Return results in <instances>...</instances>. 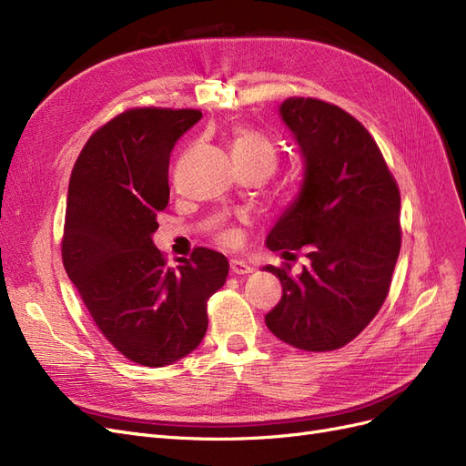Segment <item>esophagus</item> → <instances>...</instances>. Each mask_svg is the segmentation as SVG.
I'll return each instance as SVG.
<instances>
[{
	"label": "esophagus",
	"instance_id": "obj_1",
	"mask_svg": "<svg viewBox=\"0 0 466 466\" xmlns=\"http://www.w3.org/2000/svg\"><path fill=\"white\" fill-rule=\"evenodd\" d=\"M229 268H231V272L237 276H245V274L252 272V266H248L245 260H238V258H233L229 262Z\"/></svg>",
	"mask_w": 466,
	"mask_h": 466
}]
</instances>
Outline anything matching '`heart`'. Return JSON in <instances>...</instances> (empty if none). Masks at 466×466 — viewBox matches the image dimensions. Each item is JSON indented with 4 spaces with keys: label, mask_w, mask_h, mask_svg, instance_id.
Returning <instances> with one entry per match:
<instances>
[{
    "label": "heart",
    "mask_w": 466,
    "mask_h": 466,
    "mask_svg": "<svg viewBox=\"0 0 466 466\" xmlns=\"http://www.w3.org/2000/svg\"><path fill=\"white\" fill-rule=\"evenodd\" d=\"M231 155L233 159H257L262 161L264 165L270 167V171H274L276 161H278V153L274 144L262 136L257 130L250 128H237L231 137ZM237 238L235 231H225L221 235V241L225 245H231Z\"/></svg>",
    "instance_id": "heart-1"
}]
</instances>
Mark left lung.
<instances>
[{
	"mask_svg": "<svg viewBox=\"0 0 466 466\" xmlns=\"http://www.w3.org/2000/svg\"><path fill=\"white\" fill-rule=\"evenodd\" d=\"M279 118L298 142L303 180L266 237V247L307 250L298 276L279 278L281 301L266 327L307 351L346 346L383 305L400 252V194L377 144L348 112L317 98L291 96Z\"/></svg>",
	"mask_w": 466,
	"mask_h": 466,
	"instance_id": "1",
	"label": "left lung"
}]
</instances>
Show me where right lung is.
<instances>
[{"label":"right lung","instance_id":"obj_1","mask_svg":"<svg viewBox=\"0 0 466 466\" xmlns=\"http://www.w3.org/2000/svg\"><path fill=\"white\" fill-rule=\"evenodd\" d=\"M200 110L134 108L96 130L69 177L62 258L95 324L122 356L171 365L200 346L206 301L228 279L221 252L168 266L153 245L168 204V159Z\"/></svg>","mask_w":466,"mask_h":466}]
</instances>
